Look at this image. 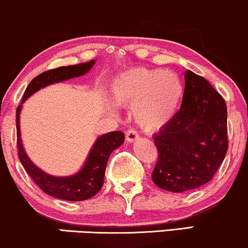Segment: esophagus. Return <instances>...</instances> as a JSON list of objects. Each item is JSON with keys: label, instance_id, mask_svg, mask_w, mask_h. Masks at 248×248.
Returning a JSON list of instances; mask_svg holds the SVG:
<instances>
[{"label": "esophagus", "instance_id": "1", "mask_svg": "<svg viewBox=\"0 0 248 248\" xmlns=\"http://www.w3.org/2000/svg\"><path fill=\"white\" fill-rule=\"evenodd\" d=\"M138 137H139L138 132H137L134 129H132V127L125 132V138H126L127 141H130V142H132V141H134V140L138 139Z\"/></svg>", "mask_w": 248, "mask_h": 248}]
</instances>
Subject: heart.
Wrapping results in <instances>:
<instances>
[{"label":"heart","instance_id":"obj_1","mask_svg":"<svg viewBox=\"0 0 248 248\" xmlns=\"http://www.w3.org/2000/svg\"><path fill=\"white\" fill-rule=\"evenodd\" d=\"M111 96L118 105L132 106L134 121L145 130L153 131L164 126L176 114L183 85L173 72L137 68L116 79Z\"/></svg>","mask_w":248,"mask_h":248}]
</instances>
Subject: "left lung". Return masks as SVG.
<instances>
[{"mask_svg":"<svg viewBox=\"0 0 248 248\" xmlns=\"http://www.w3.org/2000/svg\"><path fill=\"white\" fill-rule=\"evenodd\" d=\"M180 109L154 136L158 157L153 182L185 192L208 183L228 152V112L221 94L201 76L185 71Z\"/></svg>","mask_w":248,"mask_h":248,"instance_id":"1","label":"left lung"}]
</instances>
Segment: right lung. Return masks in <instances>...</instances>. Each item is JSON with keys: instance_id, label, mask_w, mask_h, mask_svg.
Listing matches in <instances>:
<instances>
[{"instance_id": "right-lung-1", "label": "right lung", "mask_w": 248, "mask_h": 248, "mask_svg": "<svg viewBox=\"0 0 248 248\" xmlns=\"http://www.w3.org/2000/svg\"><path fill=\"white\" fill-rule=\"evenodd\" d=\"M94 63H95V61L92 60L86 63L48 70V71L36 76L27 86L20 105L17 108V148L18 156H19L21 164H23L26 172L29 173V176L33 179V182L45 193L51 195V197L62 199V200H87V199L94 197L100 191L103 182H105V172L108 158L112 151H115L124 142V133L121 131H114V132H109L99 137L92 147L82 169L79 170L75 175L69 177L50 176L46 173L45 171L39 169L35 164H33V162L30 160L25 151H24L19 127V115L21 107H23L21 105L25 102L27 97H30L40 88H44L50 84H55V82L68 80V79L85 75L92 69Z\"/></svg>"}]
</instances>
